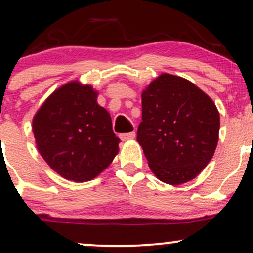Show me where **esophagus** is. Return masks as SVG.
I'll return each mask as SVG.
<instances>
[{"mask_svg": "<svg viewBox=\"0 0 253 253\" xmlns=\"http://www.w3.org/2000/svg\"><path fill=\"white\" fill-rule=\"evenodd\" d=\"M135 138V132H129V133H124V134H120L121 140H132V139Z\"/></svg>", "mask_w": 253, "mask_h": 253, "instance_id": "esophagus-1", "label": "esophagus"}]
</instances>
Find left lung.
<instances>
[{"mask_svg": "<svg viewBox=\"0 0 253 253\" xmlns=\"http://www.w3.org/2000/svg\"><path fill=\"white\" fill-rule=\"evenodd\" d=\"M141 106L136 140L152 172L172 185L195 178L219 140L215 103L185 78L162 74L143 91Z\"/></svg>", "mask_w": 253, "mask_h": 253, "instance_id": "8db88e82", "label": "left lung"}]
</instances>
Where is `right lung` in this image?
<instances>
[{
  "label": "right lung",
  "mask_w": 253,
  "mask_h": 253,
  "mask_svg": "<svg viewBox=\"0 0 253 253\" xmlns=\"http://www.w3.org/2000/svg\"><path fill=\"white\" fill-rule=\"evenodd\" d=\"M37 147L58 175L74 182L95 178L119 152L112 118L97 103V91L77 81L64 84L33 118Z\"/></svg>",
  "instance_id": "right-lung-1"
}]
</instances>
